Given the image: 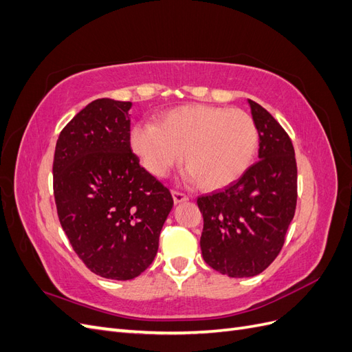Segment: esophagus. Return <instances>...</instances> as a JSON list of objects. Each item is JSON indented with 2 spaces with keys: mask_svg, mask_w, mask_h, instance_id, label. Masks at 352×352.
<instances>
[{
  "mask_svg": "<svg viewBox=\"0 0 352 352\" xmlns=\"http://www.w3.org/2000/svg\"><path fill=\"white\" fill-rule=\"evenodd\" d=\"M172 195H173L175 204H179V202H184V201L189 199V197L186 194H184V192H180V190H173Z\"/></svg>",
  "mask_w": 352,
  "mask_h": 352,
  "instance_id": "obj_1",
  "label": "esophagus"
}]
</instances>
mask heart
<instances>
[{
  "mask_svg": "<svg viewBox=\"0 0 352 352\" xmlns=\"http://www.w3.org/2000/svg\"><path fill=\"white\" fill-rule=\"evenodd\" d=\"M131 146L144 167L164 177L182 158L199 188L216 190L239 180L252 164L258 129L251 114L238 109L194 104L167 111L155 124L138 123Z\"/></svg>",
  "mask_w": 352,
  "mask_h": 352,
  "instance_id": "obj_1",
  "label": "heart"
}]
</instances>
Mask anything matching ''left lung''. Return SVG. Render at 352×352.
<instances>
[{
    "label": "left lung",
    "instance_id": "8db88e82",
    "mask_svg": "<svg viewBox=\"0 0 352 352\" xmlns=\"http://www.w3.org/2000/svg\"><path fill=\"white\" fill-rule=\"evenodd\" d=\"M260 136L258 162L235 184L197 204L204 219L202 258L229 278L260 274L278 257L296 207V162L289 135L248 100Z\"/></svg>",
    "mask_w": 352,
    "mask_h": 352
}]
</instances>
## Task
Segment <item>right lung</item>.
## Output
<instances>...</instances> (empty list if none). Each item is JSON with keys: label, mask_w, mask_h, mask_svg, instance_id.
I'll return each instance as SVG.
<instances>
[{"label": "right lung", "mask_w": 352, "mask_h": 352, "mask_svg": "<svg viewBox=\"0 0 352 352\" xmlns=\"http://www.w3.org/2000/svg\"><path fill=\"white\" fill-rule=\"evenodd\" d=\"M132 102L95 100L60 132L52 175L61 228L87 267L131 280L155 257L173 197L131 148Z\"/></svg>", "instance_id": "obj_1"}]
</instances>
